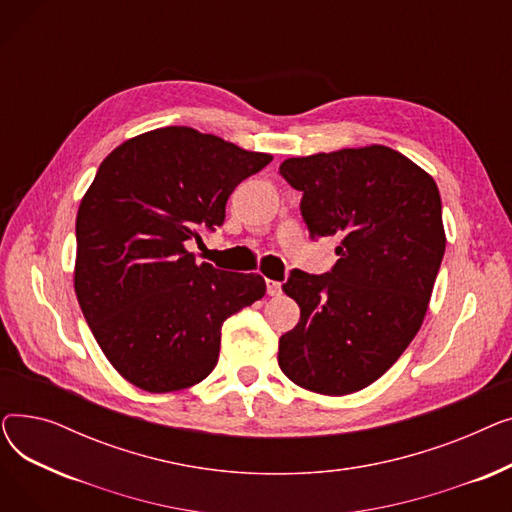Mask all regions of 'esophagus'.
I'll use <instances>...</instances> for the list:
<instances>
[{
    "mask_svg": "<svg viewBox=\"0 0 512 512\" xmlns=\"http://www.w3.org/2000/svg\"><path fill=\"white\" fill-rule=\"evenodd\" d=\"M267 294H270V297H280L282 284L276 280H267Z\"/></svg>",
    "mask_w": 512,
    "mask_h": 512,
    "instance_id": "1",
    "label": "esophagus"
}]
</instances>
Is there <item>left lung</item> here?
<instances>
[{
	"label": "left lung",
	"instance_id": "left-lung-1",
	"mask_svg": "<svg viewBox=\"0 0 512 512\" xmlns=\"http://www.w3.org/2000/svg\"><path fill=\"white\" fill-rule=\"evenodd\" d=\"M280 174L303 193L309 236L340 238L328 274L282 284L301 319L280 338V369L311 392L363 390L423 324L446 249L438 186L384 145L290 157Z\"/></svg>",
	"mask_w": 512,
	"mask_h": 512
}]
</instances>
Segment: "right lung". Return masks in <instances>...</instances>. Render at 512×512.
Returning a JSON list of instances; mask_svg holds the SVG:
<instances>
[{"label":"right lung","instance_id":"right-lung-1","mask_svg":"<svg viewBox=\"0 0 512 512\" xmlns=\"http://www.w3.org/2000/svg\"><path fill=\"white\" fill-rule=\"evenodd\" d=\"M270 161L188 126L139 134L101 161L76 215L74 290L130 384H199L218 365L224 321L265 294L257 274L197 265L186 242L222 226L234 188Z\"/></svg>","mask_w":512,"mask_h":512}]
</instances>
